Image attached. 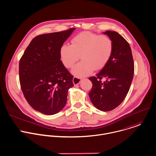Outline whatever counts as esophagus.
Masks as SVG:
<instances>
[{"mask_svg":"<svg viewBox=\"0 0 156 156\" xmlns=\"http://www.w3.org/2000/svg\"><path fill=\"white\" fill-rule=\"evenodd\" d=\"M81 80V78H77L76 76H74L73 78V83L74 85H77V84H78L80 83Z\"/></svg>","mask_w":156,"mask_h":156,"instance_id":"esophagus-1","label":"esophagus"}]
</instances>
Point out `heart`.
I'll return each mask as SVG.
<instances>
[{
  "label": "heart",
  "instance_id": "heart-1",
  "mask_svg": "<svg viewBox=\"0 0 156 156\" xmlns=\"http://www.w3.org/2000/svg\"><path fill=\"white\" fill-rule=\"evenodd\" d=\"M72 44H63L60 57L67 68H72L81 55L82 61L72 69V73L79 77L89 75L102 69L110 60L113 51V43L107 35L91 32H83L73 38Z\"/></svg>",
  "mask_w": 156,
  "mask_h": 156
}]
</instances>
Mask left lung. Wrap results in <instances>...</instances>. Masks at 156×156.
I'll use <instances>...</instances> for the list:
<instances>
[{
	"mask_svg": "<svg viewBox=\"0 0 156 156\" xmlns=\"http://www.w3.org/2000/svg\"><path fill=\"white\" fill-rule=\"evenodd\" d=\"M104 34L112 40L113 51L96 76L89 78L93 84L89 94L96 108L108 112L124 100L133 78L134 65L131 48L124 38L115 31Z\"/></svg>",
	"mask_w": 156,
	"mask_h": 156,
	"instance_id": "1",
	"label": "left lung"
}]
</instances>
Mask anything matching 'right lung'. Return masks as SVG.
I'll return each mask as SVG.
<instances>
[{"label": "right lung", "instance_id": "add662e5", "mask_svg": "<svg viewBox=\"0 0 156 156\" xmlns=\"http://www.w3.org/2000/svg\"><path fill=\"white\" fill-rule=\"evenodd\" d=\"M75 28L32 40L19 62V81L32 107L44 115L58 113L67 102L73 76L60 60V48Z\"/></svg>", "mask_w": 156, "mask_h": 156}]
</instances>
